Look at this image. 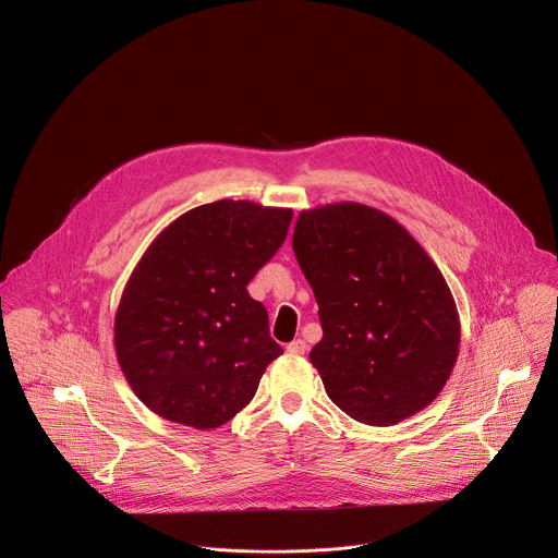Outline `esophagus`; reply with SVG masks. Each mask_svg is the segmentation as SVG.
Masks as SVG:
<instances>
[{
    "label": "esophagus",
    "instance_id": "obj_1",
    "mask_svg": "<svg viewBox=\"0 0 558 558\" xmlns=\"http://www.w3.org/2000/svg\"><path fill=\"white\" fill-rule=\"evenodd\" d=\"M306 349H308V347H306V342H304V340H293V342H289V344H287V351H289V353H295V355L306 353Z\"/></svg>",
    "mask_w": 558,
    "mask_h": 558
}]
</instances>
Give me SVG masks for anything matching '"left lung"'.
Here are the masks:
<instances>
[{"label": "left lung", "instance_id": "left-lung-1", "mask_svg": "<svg viewBox=\"0 0 558 558\" xmlns=\"http://www.w3.org/2000/svg\"><path fill=\"white\" fill-rule=\"evenodd\" d=\"M293 254L320 306L308 360L355 422L392 426L435 402L459 353L454 298L424 247L388 214L333 203L304 209Z\"/></svg>", "mask_w": 558, "mask_h": 558}]
</instances>
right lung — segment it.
I'll list each match as a JSON object with an SVG mask.
<instances>
[{
  "instance_id": "add662e5",
  "label": "right lung",
  "mask_w": 558,
  "mask_h": 558,
  "mask_svg": "<svg viewBox=\"0 0 558 558\" xmlns=\"http://www.w3.org/2000/svg\"><path fill=\"white\" fill-rule=\"evenodd\" d=\"M291 218L284 207L225 198L185 211L145 250L114 315V349L151 413L209 430L254 400L282 349L247 284Z\"/></svg>"
}]
</instances>
